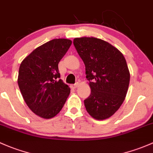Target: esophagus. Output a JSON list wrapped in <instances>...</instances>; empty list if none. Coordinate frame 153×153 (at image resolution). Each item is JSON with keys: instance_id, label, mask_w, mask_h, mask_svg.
Instances as JSON below:
<instances>
[{"instance_id": "1", "label": "esophagus", "mask_w": 153, "mask_h": 153, "mask_svg": "<svg viewBox=\"0 0 153 153\" xmlns=\"http://www.w3.org/2000/svg\"><path fill=\"white\" fill-rule=\"evenodd\" d=\"M78 85H79V83H75V84L71 85V86H70V87H71L72 89H76V88L78 86Z\"/></svg>"}]
</instances>
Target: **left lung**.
I'll return each mask as SVG.
<instances>
[{
    "label": "left lung",
    "mask_w": 153,
    "mask_h": 153,
    "mask_svg": "<svg viewBox=\"0 0 153 153\" xmlns=\"http://www.w3.org/2000/svg\"><path fill=\"white\" fill-rule=\"evenodd\" d=\"M73 44L86 67L91 94L84 100L86 111L94 119L111 117L125 100L130 72L121 52L94 37L75 38Z\"/></svg>",
    "instance_id": "obj_1"
}]
</instances>
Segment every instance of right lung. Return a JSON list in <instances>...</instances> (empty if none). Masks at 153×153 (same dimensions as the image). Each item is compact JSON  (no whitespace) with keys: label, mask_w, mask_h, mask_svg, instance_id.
Wrapping results in <instances>:
<instances>
[{"label":"right lung","mask_w":153,"mask_h":153,"mask_svg":"<svg viewBox=\"0 0 153 153\" xmlns=\"http://www.w3.org/2000/svg\"><path fill=\"white\" fill-rule=\"evenodd\" d=\"M72 41L54 39L32 51L20 64L18 83L28 108L39 117L51 119L60 112L70 93L60 78L58 64Z\"/></svg>","instance_id":"add662e5"}]
</instances>
